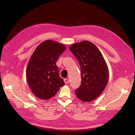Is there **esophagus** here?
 <instances>
[{
    "label": "esophagus",
    "instance_id": "34e87169",
    "mask_svg": "<svg viewBox=\"0 0 135 135\" xmlns=\"http://www.w3.org/2000/svg\"><path fill=\"white\" fill-rule=\"evenodd\" d=\"M64 82L65 84H68L69 83V80L68 79H64Z\"/></svg>",
    "mask_w": 135,
    "mask_h": 135
}]
</instances>
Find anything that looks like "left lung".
Listing matches in <instances>:
<instances>
[{"mask_svg": "<svg viewBox=\"0 0 135 135\" xmlns=\"http://www.w3.org/2000/svg\"><path fill=\"white\" fill-rule=\"evenodd\" d=\"M80 64L81 81L75 92L83 102L96 99L102 93L109 80V69L101 52L95 44L84 40L69 47Z\"/></svg>", "mask_w": 135, "mask_h": 135, "instance_id": "8db88e82", "label": "left lung"}]
</instances>
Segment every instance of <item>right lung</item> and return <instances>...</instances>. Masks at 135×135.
Here are the masks:
<instances>
[{"label": "right lung", "instance_id": "add662e5", "mask_svg": "<svg viewBox=\"0 0 135 135\" xmlns=\"http://www.w3.org/2000/svg\"><path fill=\"white\" fill-rule=\"evenodd\" d=\"M65 50L63 44L47 40L31 55L27 66L26 79L32 93L39 99H51L65 85L56 63Z\"/></svg>", "mask_w": 135, "mask_h": 135}]
</instances>
